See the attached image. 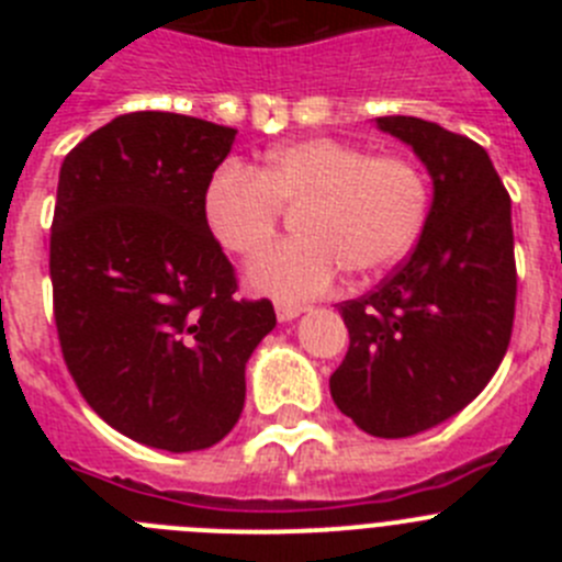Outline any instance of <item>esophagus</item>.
<instances>
[{
  "instance_id": "obj_1",
  "label": "esophagus",
  "mask_w": 562,
  "mask_h": 562,
  "mask_svg": "<svg viewBox=\"0 0 562 562\" xmlns=\"http://www.w3.org/2000/svg\"><path fill=\"white\" fill-rule=\"evenodd\" d=\"M301 312H304V306L301 304H290V301H278L276 304L278 321H292V317H297Z\"/></svg>"
}]
</instances>
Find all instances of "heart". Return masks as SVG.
I'll return each instance as SVG.
<instances>
[{
    "label": "heart",
    "mask_w": 562,
    "mask_h": 562,
    "mask_svg": "<svg viewBox=\"0 0 562 562\" xmlns=\"http://www.w3.org/2000/svg\"><path fill=\"white\" fill-rule=\"evenodd\" d=\"M284 211H295L297 236L267 252L250 278L278 297H312L340 270L371 278L396 265L422 231L428 182L405 154H369L335 137L272 148L258 171L225 162L207 182V227L245 261L272 245Z\"/></svg>",
    "instance_id": "heart-1"
}]
</instances>
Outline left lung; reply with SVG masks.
<instances>
[{"label":"left lung","mask_w":562,"mask_h":562,"mask_svg":"<svg viewBox=\"0 0 562 562\" xmlns=\"http://www.w3.org/2000/svg\"><path fill=\"white\" fill-rule=\"evenodd\" d=\"M376 126L428 166L434 205L414 252L376 290L340 304L349 351L329 389L357 428L402 439L470 405L509 349L513 200L490 154L464 134L405 114Z\"/></svg>","instance_id":"8db88e82"}]
</instances>
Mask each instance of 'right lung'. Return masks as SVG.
<instances>
[{
    "label": "right lung",
    "instance_id": "1",
    "mask_svg": "<svg viewBox=\"0 0 562 562\" xmlns=\"http://www.w3.org/2000/svg\"><path fill=\"white\" fill-rule=\"evenodd\" d=\"M236 128L128 112L64 157L49 227L58 342L106 425L191 453L245 408V366L276 326L267 297H236V270L205 222V191Z\"/></svg>",
    "mask_w": 562,
    "mask_h": 562
}]
</instances>
